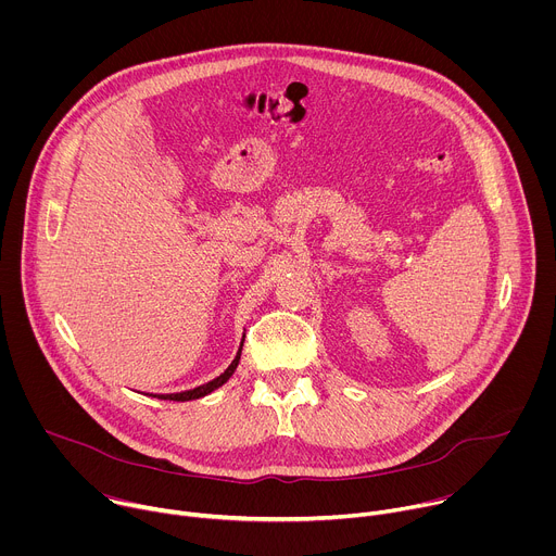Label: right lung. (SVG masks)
<instances>
[{
  "label": "right lung",
  "mask_w": 556,
  "mask_h": 556,
  "mask_svg": "<svg viewBox=\"0 0 556 556\" xmlns=\"http://www.w3.org/2000/svg\"><path fill=\"white\" fill-rule=\"evenodd\" d=\"M242 345H244V341H242ZM242 345H240V350H237L232 363H230L217 378H213V380H208L206 384H200V387H195V389H189V391H180V393H157V399H161V401H176V403H187V401L204 399V395H208L211 391L219 389V387L232 376V371L237 369V365H240V358H242Z\"/></svg>",
  "instance_id": "right-lung-1"
}]
</instances>
